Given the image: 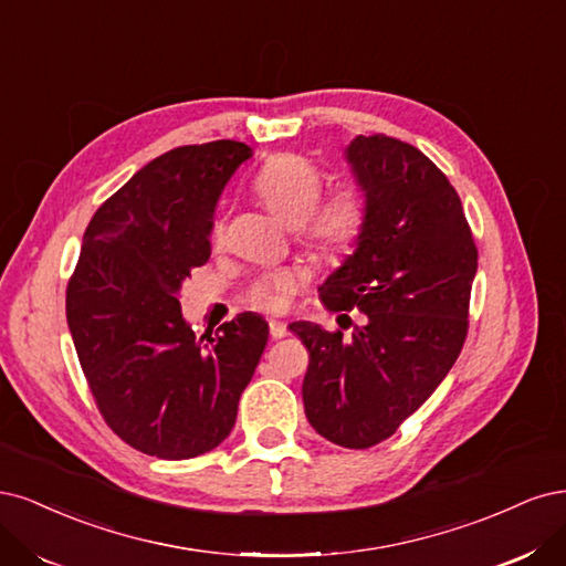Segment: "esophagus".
<instances>
[{"mask_svg":"<svg viewBox=\"0 0 566 566\" xmlns=\"http://www.w3.org/2000/svg\"><path fill=\"white\" fill-rule=\"evenodd\" d=\"M289 334V329H286V324L284 322H280V319H270V336L275 338V340H280V338H284Z\"/></svg>","mask_w":566,"mask_h":566,"instance_id":"esophagus-1","label":"esophagus"}]
</instances>
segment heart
Masks as SVG:
<instances>
[{
  "label": "heart",
  "instance_id": "b5f03b06",
  "mask_svg": "<svg viewBox=\"0 0 566 566\" xmlns=\"http://www.w3.org/2000/svg\"><path fill=\"white\" fill-rule=\"evenodd\" d=\"M253 192L289 228H296L298 242L317 259H336L357 247L369 221L367 195L357 184H345L322 195V174L303 155L282 153L270 157L253 178ZM226 221L216 216L209 240L213 247L223 242ZM296 277L291 272H265L253 280L244 301L261 313H277L284 307Z\"/></svg>",
  "mask_w": 566,
  "mask_h": 566
}]
</instances>
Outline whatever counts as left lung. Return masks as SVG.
I'll return each instance as SVG.
<instances>
[{"mask_svg": "<svg viewBox=\"0 0 566 566\" xmlns=\"http://www.w3.org/2000/svg\"><path fill=\"white\" fill-rule=\"evenodd\" d=\"M345 157L369 221L319 298L340 317L357 310L364 322L350 338L310 322L289 329L310 355V426L345 449H369L426 402L461 355L478 247L459 192L413 145L357 136Z\"/></svg>", "mask_w": 566, "mask_h": 566, "instance_id": "1", "label": "left lung"}]
</instances>
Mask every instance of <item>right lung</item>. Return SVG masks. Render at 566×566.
<instances>
[{"mask_svg":"<svg viewBox=\"0 0 566 566\" xmlns=\"http://www.w3.org/2000/svg\"><path fill=\"white\" fill-rule=\"evenodd\" d=\"M249 157L244 143L211 140L145 164L91 218L67 282V326L101 416L157 459L221 444L265 350L263 317L242 313L197 338L178 301L211 256L216 202Z\"/></svg>","mask_w":566,"mask_h":566,"instance_id":"1","label":"right lung"}]
</instances>
